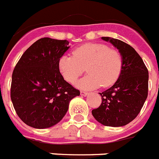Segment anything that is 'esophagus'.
<instances>
[{
    "label": "esophagus",
    "instance_id": "34e87169",
    "mask_svg": "<svg viewBox=\"0 0 159 159\" xmlns=\"http://www.w3.org/2000/svg\"><path fill=\"white\" fill-rule=\"evenodd\" d=\"M89 94V93L88 92H84V91H81L80 92V95L81 96H87V95Z\"/></svg>",
    "mask_w": 159,
    "mask_h": 159
}]
</instances>
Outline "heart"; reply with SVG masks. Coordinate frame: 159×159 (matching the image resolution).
Wrapping results in <instances>:
<instances>
[{
  "instance_id": "b5f03b06",
  "label": "heart",
  "mask_w": 159,
  "mask_h": 159,
  "mask_svg": "<svg viewBox=\"0 0 159 159\" xmlns=\"http://www.w3.org/2000/svg\"><path fill=\"white\" fill-rule=\"evenodd\" d=\"M123 59L117 50L102 43H86L74 49L72 56L63 55L59 69L65 80L75 84L84 69L89 74L77 84L80 89H94L114 84L120 75Z\"/></svg>"
}]
</instances>
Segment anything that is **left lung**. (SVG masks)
<instances>
[{"label": "left lung", "mask_w": 159, "mask_h": 159, "mask_svg": "<svg viewBox=\"0 0 159 159\" xmlns=\"http://www.w3.org/2000/svg\"><path fill=\"white\" fill-rule=\"evenodd\" d=\"M101 39L118 50L123 66L116 82L100 93L102 102L92 113L97 121L105 126H124L136 118L147 98L149 72L141 56L131 46L119 39Z\"/></svg>", "instance_id": "8db88e82"}]
</instances>
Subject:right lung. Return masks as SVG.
Returning <instances> with one entry per match:
<instances>
[{
    "label": "right lung",
    "mask_w": 159,
    "mask_h": 159,
    "mask_svg": "<svg viewBox=\"0 0 159 159\" xmlns=\"http://www.w3.org/2000/svg\"><path fill=\"white\" fill-rule=\"evenodd\" d=\"M66 40L43 38L21 55L12 75L10 96L17 116L35 129L59 123L69 103L80 93L64 80L59 60L69 49Z\"/></svg>",
    "instance_id": "right-lung-1"
}]
</instances>
